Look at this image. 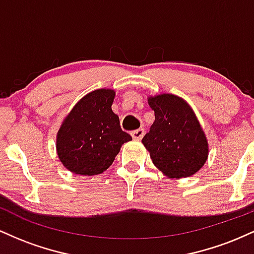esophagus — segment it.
I'll use <instances>...</instances> for the list:
<instances>
[{
    "label": "esophagus",
    "mask_w": 254,
    "mask_h": 254,
    "mask_svg": "<svg viewBox=\"0 0 254 254\" xmlns=\"http://www.w3.org/2000/svg\"><path fill=\"white\" fill-rule=\"evenodd\" d=\"M131 136H132L133 139H136V141H139V139H142V137L144 136V129H137V130H133L132 132H131Z\"/></svg>",
    "instance_id": "1"
}]
</instances>
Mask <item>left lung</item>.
Wrapping results in <instances>:
<instances>
[{
	"instance_id": "1",
	"label": "left lung",
	"mask_w": 254,
	"mask_h": 254,
	"mask_svg": "<svg viewBox=\"0 0 254 254\" xmlns=\"http://www.w3.org/2000/svg\"><path fill=\"white\" fill-rule=\"evenodd\" d=\"M155 121L142 138L153 164L165 176L186 178L205 164L209 145L193 110L173 94L148 98Z\"/></svg>"
}]
</instances>
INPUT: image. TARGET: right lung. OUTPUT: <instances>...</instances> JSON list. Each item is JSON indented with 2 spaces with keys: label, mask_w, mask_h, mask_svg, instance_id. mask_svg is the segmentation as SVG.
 Returning a JSON list of instances; mask_svg holds the SVG:
<instances>
[{
  "label": "right lung",
  "mask_w": 254,
  "mask_h": 254,
  "mask_svg": "<svg viewBox=\"0 0 254 254\" xmlns=\"http://www.w3.org/2000/svg\"><path fill=\"white\" fill-rule=\"evenodd\" d=\"M116 92L97 89L72 107L57 132V154L64 167L80 176H97L115 161L125 142L132 139L121 129L112 111Z\"/></svg>",
  "instance_id": "right-lung-1"
}]
</instances>
